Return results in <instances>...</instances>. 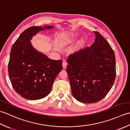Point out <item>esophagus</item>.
Segmentation results:
<instances>
[{"instance_id":"34e87169","label":"esophagus","mask_w":130,"mask_h":130,"mask_svg":"<svg viewBox=\"0 0 130 130\" xmlns=\"http://www.w3.org/2000/svg\"><path fill=\"white\" fill-rule=\"evenodd\" d=\"M67 63L66 62V61H65V60H64V61L63 62V63H62L63 67L65 68H66V67H67Z\"/></svg>"}]
</instances>
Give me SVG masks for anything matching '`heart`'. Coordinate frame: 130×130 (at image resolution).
I'll use <instances>...</instances> for the list:
<instances>
[{"instance_id": "obj_1", "label": "heart", "mask_w": 130, "mask_h": 130, "mask_svg": "<svg viewBox=\"0 0 130 130\" xmlns=\"http://www.w3.org/2000/svg\"><path fill=\"white\" fill-rule=\"evenodd\" d=\"M78 37V35L77 34L70 33V34H63L62 35L59 36L58 38V42L60 46H65L68 45V44L72 43L75 41L77 38ZM84 41V39L80 41V44H82Z\"/></svg>"}]
</instances>
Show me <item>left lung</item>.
<instances>
[{
  "mask_svg": "<svg viewBox=\"0 0 130 130\" xmlns=\"http://www.w3.org/2000/svg\"><path fill=\"white\" fill-rule=\"evenodd\" d=\"M90 47L68 57L67 71L74 98L84 103L103 99L115 81L116 58L108 42L99 32Z\"/></svg>",
  "mask_w": 130,
  "mask_h": 130,
  "instance_id": "1",
  "label": "left lung"
}]
</instances>
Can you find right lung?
<instances>
[{
    "label": "right lung",
    "instance_id": "right-lung-1",
    "mask_svg": "<svg viewBox=\"0 0 130 130\" xmlns=\"http://www.w3.org/2000/svg\"><path fill=\"white\" fill-rule=\"evenodd\" d=\"M53 26H32L13 44L8 63V75L14 90L29 100L44 98L51 91L56 76L62 71V60H52L34 49L30 40L39 31Z\"/></svg>",
    "mask_w": 130,
    "mask_h": 130
}]
</instances>
